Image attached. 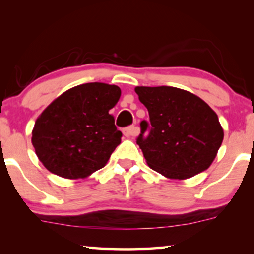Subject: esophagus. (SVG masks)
I'll return each instance as SVG.
<instances>
[{
  "label": "esophagus",
  "instance_id": "1",
  "mask_svg": "<svg viewBox=\"0 0 254 254\" xmlns=\"http://www.w3.org/2000/svg\"><path fill=\"white\" fill-rule=\"evenodd\" d=\"M124 134L126 135L127 137H131V136H136L138 134V128L135 126H129L124 129Z\"/></svg>",
  "mask_w": 254,
  "mask_h": 254
}]
</instances>
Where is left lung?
<instances>
[{
	"label": "left lung",
	"instance_id": "1",
	"mask_svg": "<svg viewBox=\"0 0 254 254\" xmlns=\"http://www.w3.org/2000/svg\"><path fill=\"white\" fill-rule=\"evenodd\" d=\"M135 92L149 112L136 138L147 164L171 179L190 178L209 168L224 136L210 106L173 86H136Z\"/></svg>",
	"mask_w": 254,
	"mask_h": 254
}]
</instances>
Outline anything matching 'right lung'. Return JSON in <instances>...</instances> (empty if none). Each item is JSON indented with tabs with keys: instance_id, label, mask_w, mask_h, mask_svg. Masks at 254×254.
I'll use <instances>...</instances> for the list:
<instances>
[{
	"instance_id": "1",
	"label": "right lung",
	"mask_w": 254,
	"mask_h": 254,
	"mask_svg": "<svg viewBox=\"0 0 254 254\" xmlns=\"http://www.w3.org/2000/svg\"><path fill=\"white\" fill-rule=\"evenodd\" d=\"M120 95L117 85L85 83L45 109L34 124L32 144L48 171L78 179L104 168L123 136L109 113Z\"/></svg>"
}]
</instances>
